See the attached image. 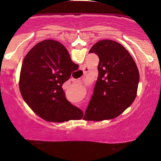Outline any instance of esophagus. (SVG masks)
Masks as SVG:
<instances>
[{
	"mask_svg": "<svg viewBox=\"0 0 161 161\" xmlns=\"http://www.w3.org/2000/svg\"><path fill=\"white\" fill-rule=\"evenodd\" d=\"M82 69L83 70V73H84L85 75H86L87 74V72H89V68L88 67H85V66H83V67H82Z\"/></svg>",
	"mask_w": 161,
	"mask_h": 161,
	"instance_id": "esophagus-1",
	"label": "esophagus"
}]
</instances>
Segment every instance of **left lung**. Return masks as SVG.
Here are the masks:
<instances>
[{
	"mask_svg": "<svg viewBox=\"0 0 161 161\" xmlns=\"http://www.w3.org/2000/svg\"><path fill=\"white\" fill-rule=\"evenodd\" d=\"M91 53L100 59L98 77L84 117L89 121L115 118L135 100L139 81L138 67L129 52L115 41H99Z\"/></svg>",
	"mask_w": 161,
	"mask_h": 161,
	"instance_id": "obj_1",
	"label": "left lung"
}]
</instances>
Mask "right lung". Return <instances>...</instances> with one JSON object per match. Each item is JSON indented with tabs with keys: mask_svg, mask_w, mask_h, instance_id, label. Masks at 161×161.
Wrapping results in <instances>:
<instances>
[{
	"mask_svg": "<svg viewBox=\"0 0 161 161\" xmlns=\"http://www.w3.org/2000/svg\"><path fill=\"white\" fill-rule=\"evenodd\" d=\"M78 68L60 42L52 39L40 42L23 60L19 81L22 97L46 121L80 119L83 111L67 100L62 89L64 83Z\"/></svg>",
	"mask_w": 161,
	"mask_h": 161,
	"instance_id": "add662e5",
	"label": "right lung"
}]
</instances>
